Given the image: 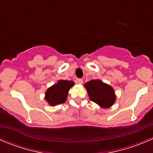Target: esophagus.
<instances>
[{"instance_id":"34e87169","label":"esophagus","mask_w":153,"mask_h":153,"mask_svg":"<svg viewBox=\"0 0 153 153\" xmlns=\"http://www.w3.org/2000/svg\"><path fill=\"white\" fill-rule=\"evenodd\" d=\"M77 82H78V84H83V79H81V78H78V79L77 80Z\"/></svg>"}]
</instances>
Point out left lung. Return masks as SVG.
<instances>
[{"mask_svg": "<svg viewBox=\"0 0 153 153\" xmlns=\"http://www.w3.org/2000/svg\"><path fill=\"white\" fill-rule=\"evenodd\" d=\"M91 101L104 108H110L116 100V95L112 87L101 80H92L84 84Z\"/></svg>", "mask_w": 153, "mask_h": 153, "instance_id": "8db88e82", "label": "left lung"}]
</instances>
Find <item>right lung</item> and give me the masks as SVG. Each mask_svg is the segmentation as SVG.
<instances>
[{"mask_svg":"<svg viewBox=\"0 0 153 153\" xmlns=\"http://www.w3.org/2000/svg\"><path fill=\"white\" fill-rule=\"evenodd\" d=\"M75 83L72 81L60 80L45 92V100L51 106L64 103L67 99L69 90Z\"/></svg>","mask_w":153,"mask_h":153,"instance_id":"right-lung-1","label":"right lung"}]
</instances>
